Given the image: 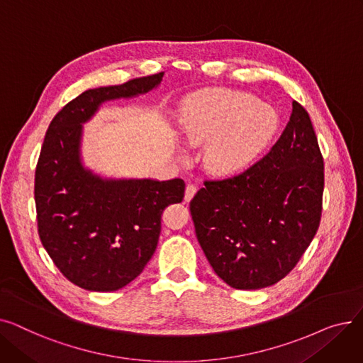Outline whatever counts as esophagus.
<instances>
[{
    "label": "esophagus",
    "mask_w": 363,
    "mask_h": 363,
    "mask_svg": "<svg viewBox=\"0 0 363 363\" xmlns=\"http://www.w3.org/2000/svg\"><path fill=\"white\" fill-rule=\"evenodd\" d=\"M197 193V186L194 184H188L185 188V201L191 200Z\"/></svg>",
    "instance_id": "34e87169"
}]
</instances>
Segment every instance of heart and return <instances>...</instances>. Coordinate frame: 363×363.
Returning a JSON list of instances; mask_svg holds the SVG:
<instances>
[{"label": "heart", "mask_w": 363, "mask_h": 363, "mask_svg": "<svg viewBox=\"0 0 363 363\" xmlns=\"http://www.w3.org/2000/svg\"><path fill=\"white\" fill-rule=\"evenodd\" d=\"M188 144H208L207 167L220 175L249 166L269 144L278 128L274 108L255 95L218 89L189 100L181 111Z\"/></svg>", "instance_id": "heart-1"}]
</instances>
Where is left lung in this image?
<instances>
[{"instance_id": "left-lung-1", "label": "left lung", "mask_w": 363, "mask_h": 363, "mask_svg": "<svg viewBox=\"0 0 363 363\" xmlns=\"http://www.w3.org/2000/svg\"><path fill=\"white\" fill-rule=\"evenodd\" d=\"M323 157L306 111L290 121L269 152L234 177L206 179L189 201L201 249L237 290H259L289 275L322 216Z\"/></svg>"}]
</instances>
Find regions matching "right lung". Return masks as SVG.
I'll use <instances>...</instances> for the list:
<instances>
[{"label":"right lung","instance_id":"right-lung-1","mask_svg":"<svg viewBox=\"0 0 363 363\" xmlns=\"http://www.w3.org/2000/svg\"><path fill=\"white\" fill-rule=\"evenodd\" d=\"M163 72L88 89L51 121L35 170L38 234L59 271L89 291H116L155 255L162 213L181 203L185 182L101 179L79 159L82 123L104 101L148 92Z\"/></svg>","mask_w":363,"mask_h":363}]
</instances>
